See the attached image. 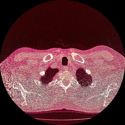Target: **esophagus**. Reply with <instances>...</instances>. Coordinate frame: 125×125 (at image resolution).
Instances as JSON below:
<instances>
[{
  "instance_id": "esophagus-1",
  "label": "esophagus",
  "mask_w": 125,
  "mask_h": 125,
  "mask_svg": "<svg viewBox=\"0 0 125 125\" xmlns=\"http://www.w3.org/2000/svg\"><path fill=\"white\" fill-rule=\"evenodd\" d=\"M68 66H64V67H63V69L64 70H65L66 71H67V70H68Z\"/></svg>"
}]
</instances>
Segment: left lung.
Returning <instances> with one entry per match:
<instances>
[{"instance_id":"8db88e82","label":"left lung","mask_w":125,"mask_h":125,"mask_svg":"<svg viewBox=\"0 0 125 125\" xmlns=\"http://www.w3.org/2000/svg\"><path fill=\"white\" fill-rule=\"evenodd\" d=\"M76 80L79 82L82 87L90 86L93 82L92 75L87 73V72L83 68L77 69L75 73Z\"/></svg>"}]
</instances>
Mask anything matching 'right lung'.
<instances>
[{"instance_id": "obj_1", "label": "right lung", "mask_w": 125, "mask_h": 125, "mask_svg": "<svg viewBox=\"0 0 125 125\" xmlns=\"http://www.w3.org/2000/svg\"><path fill=\"white\" fill-rule=\"evenodd\" d=\"M58 71L59 70L57 68L53 69L51 67H49L46 69L45 74L40 77V82L42 84L41 86H43V87H47L46 86V85L47 86H49V84L53 80L55 74H56V73L58 72Z\"/></svg>"}]
</instances>
